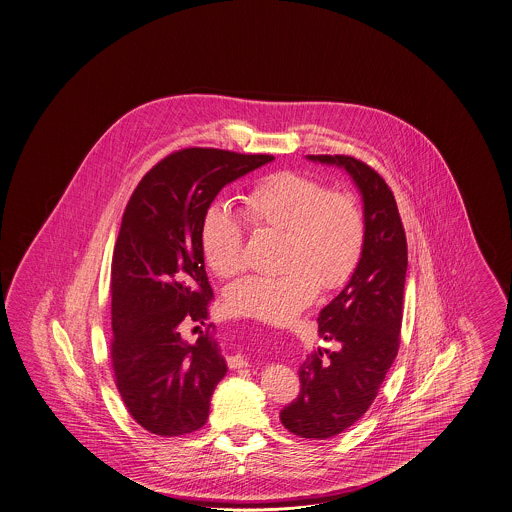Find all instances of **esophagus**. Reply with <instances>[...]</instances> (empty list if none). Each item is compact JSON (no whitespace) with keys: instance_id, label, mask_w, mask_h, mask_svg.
<instances>
[{"instance_id":"34e87169","label":"esophagus","mask_w":512,"mask_h":512,"mask_svg":"<svg viewBox=\"0 0 512 512\" xmlns=\"http://www.w3.org/2000/svg\"><path fill=\"white\" fill-rule=\"evenodd\" d=\"M226 361H228V366H230L232 370L249 365V363H247V359H245V357H241V355H230Z\"/></svg>"}]
</instances>
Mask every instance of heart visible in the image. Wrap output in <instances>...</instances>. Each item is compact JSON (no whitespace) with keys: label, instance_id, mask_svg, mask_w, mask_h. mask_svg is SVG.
<instances>
[{"label":"heart","instance_id":"heart-1","mask_svg":"<svg viewBox=\"0 0 512 512\" xmlns=\"http://www.w3.org/2000/svg\"><path fill=\"white\" fill-rule=\"evenodd\" d=\"M241 213L254 232L282 237L278 277H247L226 293L237 316L284 323L303 312L318 292L348 282L365 247V219L355 198L331 192L320 181L278 172L263 177L241 198ZM205 263L220 278L243 269V226L222 204L209 205L200 224Z\"/></svg>","mask_w":512,"mask_h":512}]
</instances>
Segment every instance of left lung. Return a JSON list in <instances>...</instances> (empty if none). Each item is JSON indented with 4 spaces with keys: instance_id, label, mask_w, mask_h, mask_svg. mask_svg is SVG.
Listing matches in <instances>:
<instances>
[{
    "instance_id": "left-lung-1",
    "label": "left lung",
    "mask_w": 512,
    "mask_h": 512,
    "mask_svg": "<svg viewBox=\"0 0 512 512\" xmlns=\"http://www.w3.org/2000/svg\"><path fill=\"white\" fill-rule=\"evenodd\" d=\"M342 168L363 200L365 247L344 290L322 308L318 333L338 350L314 351L299 368L301 391L280 411L301 438L327 439L357 423L372 406L400 344L408 243L395 196L383 177L346 155H307Z\"/></svg>"
}]
</instances>
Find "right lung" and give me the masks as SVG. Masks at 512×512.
Masks as SVG:
<instances>
[{"mask_svg":"<svg viewBox=\"0 0 512 512\" xmlns=\"http://www.w3.org/2000/svg\"><path fill=\"white\" fill-rule=\"evenodd\" d=\"M271 155L189 147L153 166L123 213L112 260V365L132 419L174 438L204 426L228 365L215 325L196 342L181 323L209 316L200 224L220 190Z\"/></svg>","mask_w":512,"mask_h":512,"instance_id":"right-lung-1","label":"right lung"}]
</instances>
